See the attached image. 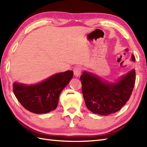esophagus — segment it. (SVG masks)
I'll return each instance as SVG.
<instances>
[{
    "mask_svg": "<svg viewBox=\"0 0 147 147\" xmlns=\"http://www.w3.org/2000/svg\"><path fill=\"white\" fill-rule=\"evenodd\" d=\"M82 67L80 66V65H77V66L74 67L73 68L74 74L76 76H79L80 75L81 73H82Z\"/></svg>",
    "mask_w": 147,
    "mask_h": 147,
    "instance_id": "34e87169",
    "label": "esophagus"
}]
</instances>
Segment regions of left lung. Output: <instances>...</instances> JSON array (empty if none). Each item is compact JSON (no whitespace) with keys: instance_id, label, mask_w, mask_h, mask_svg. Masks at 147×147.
Segmentation results:
<instances>
[{"instance_id":"8db88e82","label":"left lung","mask_w":147,"mask_h":147,"mask_svg":"<svg viewBox=\"0 0 147 147\" xmlns=\"http://www.w3.org/2000/svg\"><path fill=\"white\" fill-rule=\"evenodd\" d=\"M131 59L135 61L132 55ZM136 73L132 70L117 83L105 82L95 74L84 71L80 76L87 108L94 114L107 115L119 111L129 100L135 86Z\"/></svg>"}]
</instances>
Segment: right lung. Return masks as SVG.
<instances>
[{
  "label": "right lung",
  "mask_w": 147,
  "mask_h": 147,
  "mask_svg": "<svg viewBox=\"0 0 147 147\" xmlns=\"http://www.w3.org/2000/svg\"><path fill=\"white\" fill-rule=\"evenodd\" d=\"M73 76V71H67L56 74L36 85L14 83L13 92L20 104L28 111L35 114L47 113L57 107L61 93Z\"/></svg>",
  "instance_id": "1"
}]
</instances>
